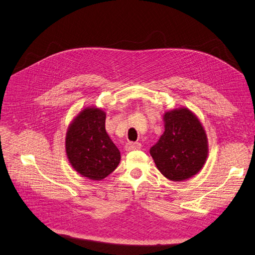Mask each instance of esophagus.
I'll list each match as a JSON object with an SVG mask.
<instances>
[{
    "label": "esophagus",
    "mask_w": 255,
    "mask_h": 255,
    "mask_svg": "<svg viewBox=\"0 0 255 255\" xmlns=\"http://www.w3.org/2000/svg\"><path fill=\"white\" fill-rule=\"evenodd\" d=\"M141 144L139 142H128L126 146L127 151H132V150H138L140 149Z\"/></svg>",
    "instance_id": "34e87169"
}]
</instances>
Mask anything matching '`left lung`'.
Instances as JSON below:
<instances>
[{
    "label": "left lung",
    "mask_w": 255,
    "mask_h": 255,
    "mask_svg": "<svg viewBox=\"0 0 255 255\" xmlns=\"http://www.w3.org/2000/svg\"><path fill=\"white\" fill-rule=\"evenodd\" d=\"M165 130L150 154L161 174L171 181L195 176L208 156V138L197 117L182 107L163 116Z\"/></svg>",
    "instance_id": "obj_1"
}]
</instances>
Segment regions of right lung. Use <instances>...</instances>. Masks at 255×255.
I'll use <instances>...</instances> for the list:
<instances>
[{
	"label": "right lung",
	"mask_w": 255,
	"mask_h": 255,
	"mask_svg": "<svg viewBox=\"0 0 255 255\" xmlns=\"http://www.w3.org/2000/svg\"><path fill=\"white\" fill-rule=\"evenodd\" d=\"M106 114L86 107L67 128L65 151L72 167L82 177L100 181L118 166L121 155L105 128Z\"/></svg>",
	"instance_id": "obj_1"
}]
</instances>
